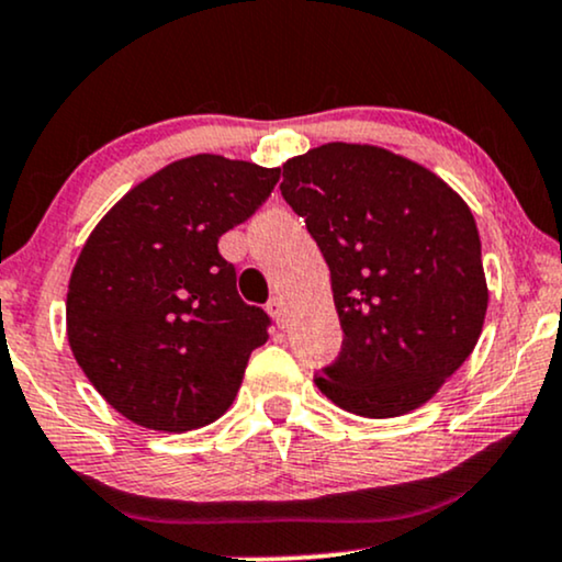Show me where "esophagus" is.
Wrapping results in <instances>:
<instances>
[{
    "mask_svg": "<svg viewBox=\"0 0 562 562\" xmlns=\"http://www.w3.org/2000/svg\"><path fill=\"white\" fill-rule=\"evenodd\" d=\"M266 310L270 313V318L276 321V326H283V321H286V305H283L281 296H273L266 305Z\"/></svg>",
    "mask_w": 562,
    "mask_h": 562,
    "instance_id": "34e87169",
    "label": "esophagus"
}]
</instances>
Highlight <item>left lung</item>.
Wrapping results in <instances>:
<instances>
[{"label":"left lung","instance_id":"8db88e82","mask_svg":"<svg viewBox=\"0 0 562 562\" xmlns=\"http://www.w3.org/2000/svg\"><path fill=\"white\" fill-rule=\"evenodd\" d=\"M281 196L331 270L345 331L315 384L362 418L424 405L473 352L490 302L468 204L431 170L345 142L292 157Z\"/></svg>","mask_w":562,"mask_h":562}]
</instances>
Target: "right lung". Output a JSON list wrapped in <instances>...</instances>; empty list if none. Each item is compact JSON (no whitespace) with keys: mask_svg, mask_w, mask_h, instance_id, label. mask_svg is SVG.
I'll list each match as a JSON object with an SVG mask.
<instances>
[{"mask_svg":"<svg viewBox=\"0 0 562 562\" xmlns=\"http://www.w3.org/2000/svg\"><path fill=\"white\" fill-rule=\"evenodd\" d=\"M281 168L194 155L131 189L86 239L68 341L86 379L134 424L191 431L239 392L270 318L236 292L217 239L268 200Z\"/></svg>","mask_w":562,"mask_h":562,"instance_id":"right-lung-1","label":"right lung"}]
</instances>
